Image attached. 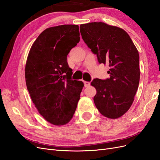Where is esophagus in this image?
<instances>
[{
  "mask_svg": "<svg viewBox=\"0 0 160 160\" xmlns=\"http://www.w3.org/2000/svg\"><path fill=\"white\" fill-rule=\"evenodd\" d=\"M90 82H88V81H85L84 82V85L85 88H87V87H89L90 85Z\"/></svg>",
  "mask_w": 160,
  "mask_h": 160,
  "instance_id": "esophagus-1",
  "label": "esophagus"
}]
</instances>
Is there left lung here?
<instances>
[{
	"label": "left lung",
	"instance_id": "1",
	"mask_svg": "<svg viewBox=\"0 0 160 160\" xmlns=\"http://www.w3.org/2000/svg\"><path fill=\"white\" fill-rule=\"evenodd\" d=\"M80 32L99 63L110 67L109 79H95L91 83L97 91L93 98L96 108L106 118H119L130 108L138 89L140 70L137 48L122 28L102 22L81 25Z\"/></svg>",
	"mask_w": 160,
	"mask_h": 160
}]
</instances>
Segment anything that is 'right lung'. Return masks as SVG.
Returning a JSON list of instances; mask_svg holds the SVG:
<instances>
[{
    "label": "right lung",
    "mask_w": 160,
    "mask_h": 160,
    "mask_svg": "<svg viewBox=\"0 0 160 160\" xmlns=\"http://www.w3.org/2000/svg\"><path fill=\"white\" fill-rule=\"evenodd\" d=\"M80 41L79 26L63 25L43 31L31 48L25 80L32 103L48 122L65 125L72 118L84 84L72 80L67 56Z\"/></svg>",
    "instance_id": "add662e5"
}]
</instances>
